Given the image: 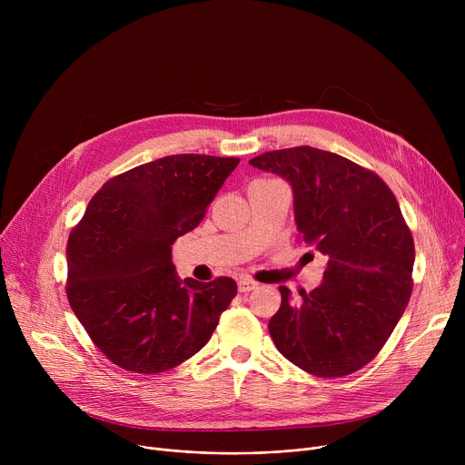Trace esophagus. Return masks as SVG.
<instances>
[{
	"label": "esophagus",
	"instance_id": "34e87169",
	"mask_svg": "<svg viewBox=\"0 0 465 465\" xmlns=\"http://www.w3.org/2000/svg\"><path fill=\"white\" fill-rule=\"evenodd\" d=\"M237 287H239L241 292H250V291L257 289V282H253V280H250V278H239Z\"/></svg>",
	"mask_w": 465,
	"mask_h": 465
}]
</instances>
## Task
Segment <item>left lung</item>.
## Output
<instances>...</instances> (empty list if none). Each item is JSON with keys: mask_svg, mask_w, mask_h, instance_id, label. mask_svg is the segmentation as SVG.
Here are the masks:
<instances>
[{"mask_svg": "<svg viewBox=\"0 0 465 465\" xmlns=\"http://www.w3.org/2000/svg\"><path fill=\"white\" fill-rule=\"evenodd\" d=\"M291 182L298 241L329 257L323 282L302 300L280 287L269 322L280 353L316 377H344L377 357L412 294L414 237L400 203L370 169L314 147L250 160Z\"/></svg>", "mask_w": 465, "mask_h": 465, "instance_id": "8db88e82", "label": "left lung"}]
</instances>
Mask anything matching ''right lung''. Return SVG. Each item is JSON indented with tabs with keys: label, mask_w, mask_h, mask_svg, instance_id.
Masks as SVG:
<instances>
[{
	"label": "right lung",
	"mask_w": 465,
	"mask_h": 465,
	"mask_svg": "<svg viewBox=\"0 0 465 465\" xmlns=\"http://www.w3.org/2000/svg\"><path fill=\"white\" fill-rule=\"evenodd\" d=\"M239 158L165 156L110 178L72 230L68 302L92 342L134 373L171 370L212 339L232 278L180 282L173 242L194 230Z\"/></svg>",
	"instance_id": "1"
}]
</instances>
